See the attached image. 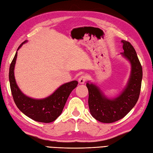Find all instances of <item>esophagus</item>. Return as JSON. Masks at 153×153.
<instances>
[{
    "mask_svg": "<svg viewBox=\"0 0 153 153\" xmlns=\"http://www.w3.org/2000/svg\"><path fill=\"white\" fill-rule=\"evenodd\" d=\"M87 77L85 76V75H82V76L79 77V78L78 79V82L81 84H83L85 82V81L87 80Z\"/></svg>",
    "mask_w": 153,
    "mask_h": 153,
    "instance_id": "1",
    "label": "esophagus"
}]
</instances>
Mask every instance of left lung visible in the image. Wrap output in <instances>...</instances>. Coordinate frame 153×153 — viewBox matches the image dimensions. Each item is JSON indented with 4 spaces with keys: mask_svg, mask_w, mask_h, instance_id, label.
<instances>
[{
    "mask_svg": "<svg viewBox=\"0 0 153 153\" xmlns=\"http://www.w3.org/2000/svg\"><path fill=\"white\" fill-rule=\"evenodd\" d=\"M123 56L131 64V76L125 89L115 99H109L93 83H87L89 91V107L92 116L102 123H112L123 118L134 108L141 91L143 70L134 47L122 40Z\"/></svg>",
    "mask_w": 153,
    "mask_h": 153,
    "instance_id": "obj_1",
    "label": "left lung"
}]
</instances>
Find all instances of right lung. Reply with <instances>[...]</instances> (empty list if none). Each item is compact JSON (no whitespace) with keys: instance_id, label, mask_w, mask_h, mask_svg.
I'll return each instance as SVG.
<instances>
[{"instance_id":"add662e5","label":"right lung","mask_w":153,"mask_h":153,"mask_svg":"<svg viewBox=\"0 0 153 153\" xmlns=\"http://www.w3.org/2000/svg\"><path fill=\"white\" fill-rule=\"evenodd\" d=\"M27 41L19 45L18 50ZM17 50V51H18ZM17 52L13 58L9 70V81L12 95L19 110L29 118L39 122L50 123L54 121L62 112L70 94L77 87L78 82L72 81L61 85L51 96L43 99H33L23 94L16 83L14 66Z\"/></svg>"}]
</instances>
